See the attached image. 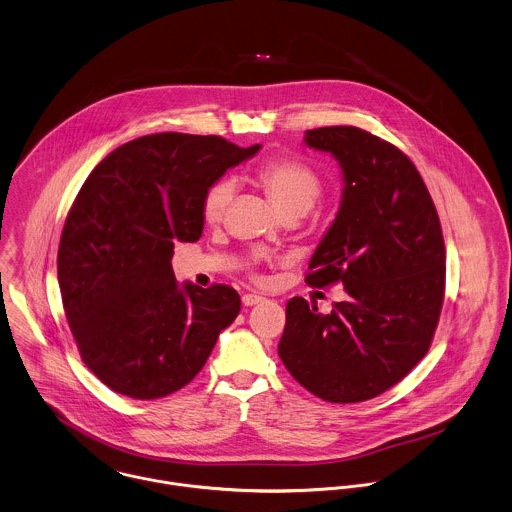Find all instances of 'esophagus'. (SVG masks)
<instances>
[{
	"instance_id": "esophagus-1",
	"label": "esophagus",
	"mask_w": 512,
	"mask_h": 512,
	"mask_svg": "<svg viewBox=\"0 0 512 512\" xmlns=\"http://www.w3.org/2000/svg\"><path fill=\"white\" fill-rule=\"evenodd\" d=\"M241 301H243V305H245V307H253V305H259V303L263 301V297L253 295V293H247V295H243V297H241Z\"/></svg>"
}]
</instances>
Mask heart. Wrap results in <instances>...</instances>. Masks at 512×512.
<instances>
[{
  "label": "heart",
  "mask_w": 512,
  "mask_h": 512,
  "mask_svg": "<svg viewBox=\"0 0 512 512\" xmlns=\"http://www.w3.org/2000/svg\"><path fill=\"white\" fill-rule=\"evenodd\" d=\"M259 184L285 215H305L318 200L322 182L318 172L297 158H273L259 166ZM235 196V182L223 176L211 182L202 196V215L209 225L219 223Z\"/></svg>",
  "instance_id": "1"
}]
</instances>
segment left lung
<instances>
[{"label": "left lung", "mask_w": 512, "mask_h": 512, "mask_svg": "<svg viewBox=\"0 0 512 512\" xmlns=\"http://www.w3.org/2000/svg\"><path fill=\"white\" fill-rule=\"evenodd\" d=\"M344 176L338 215L308 263L310 287L340 283L328 314L295 297L279 356L310 394L372 400L427 354L445 295V243L433 200L408 156L356 126L305 132Z\"/></svg>", "instance_id": "8db88e82"}]
</instances>
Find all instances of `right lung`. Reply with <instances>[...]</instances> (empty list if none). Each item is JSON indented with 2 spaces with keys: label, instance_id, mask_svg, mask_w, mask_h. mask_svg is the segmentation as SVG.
<instances>
[{
  "label": "right lung",
  "instance_id": "1",
  "mask_svg": "<svg viewBox=\"0 0 512 512\" xmlns=\"http://www.w3.org/2000/svg\"><path fill=\"white\" fill-rule=\"evenodd\" d=\"M259 148L148 134L85 180L65 219L57 277L83 362L116 394L158 400L184 388L239 314L227 285L180 287L172 255L176 241L202 237L205 188Z\"/></svg>",
  "mask_w": 512,
  "mask_h": 512
}]
</instances>
